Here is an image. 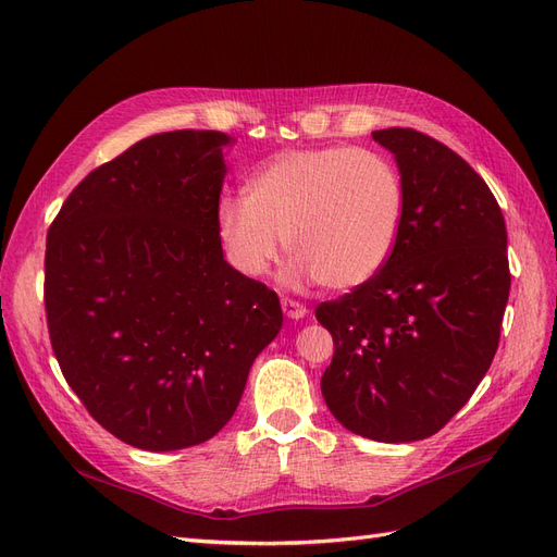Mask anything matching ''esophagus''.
Segmentation results:
<instances>
[{
	"mask_svg": "<svg viewBox=\"0 0 557 557\" xmlns=\"http://www.w3.org/2000/svg\"><path fill=\"white\" fill-rule=\"evenodd\" d=\"M281 307H283V313L288 315L290 320H299V318H305L309 313V309L301 305V301H295V299H288V297L281 299Z\"/></svg>",
	"mask_w": 557,
	"mask_h": 557,
	"instance_id": "obj_1",
	"label": "esophagus"
}]
</instances>
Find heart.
<instances>
[{"label": "heart", "instance_id": "heart-1", "mask_svg": "<svg viewBox=\"0 0 557 557\" xmlns=\"http://www.w3.org/2000/svg\"><path fill=\"white\" fill-rule=\"evenodd\" d=\"M407 193L393 160L350 146L283 150L239 197L215 207L227 262L248 278L269 274L283 250L295 285L350 290L372 281L397 246Z\"/></svg>", "mask_w": 557, "mask_h": 557}]
</instances>
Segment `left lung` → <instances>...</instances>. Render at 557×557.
<instances>
[{
	"label": "left lung",
	"mask_w": 557,
	"mask_h": 557,
	"mask_svg": "<svg viewBox=\"0 0 557 557\" xmlns=\"http://www.w3.org/2000/svg\"><path fill=\"white\" fill-rule=\"evenodd\" d=\"M372 137L395 156L407 209L381 272L315 309L334 339L320 391L346 430L401 444L440 432L495 358L511 288L507 225L448 146L411 127Z\"/></svg>",
	"instance_id": "obj_1"
}]
</instances>
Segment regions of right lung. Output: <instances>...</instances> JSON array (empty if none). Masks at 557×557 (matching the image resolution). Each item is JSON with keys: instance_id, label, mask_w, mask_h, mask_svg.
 <instances>
[{"instance_id": "1", "label": "right lung", "mask_w": 557, "mask_h": 557, "mask_svg": "<svg viewBox=\"0 0 557 557\" xmlns=\"http://www.w3.org/2000/svg\"><path fill=\"white\" fill-rule=\"evenodd\" d=\"M223 132H162L97 166L46 239L44 301L83 407L141 450L205 444L283 325L278 297L223 258Z\"/></svg>"}]
</instances>
